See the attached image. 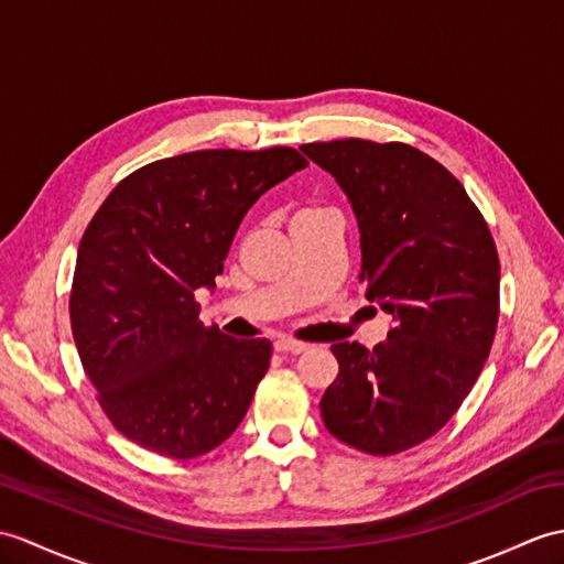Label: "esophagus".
<instances>
[{
	"instance_id": "34e87169",
	"label": "esophagus",
	"mask_w": 564,
	"mask_h": 564,
	"mask_svg": "<svg viewBox=\"0 0 564 564\" xmlns=\"http://www.w3.org/2000/svg\"><path fill=\"white\" fill-rule=\"evenodd\" d=\"M273 348L279 352H293V356H300V352L307 350V344L291 341V338H279V341H273Z\"/></svg>"
}]
</instances>
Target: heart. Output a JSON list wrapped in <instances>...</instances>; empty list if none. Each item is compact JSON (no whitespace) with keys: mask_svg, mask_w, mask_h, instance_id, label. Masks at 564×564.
Masks as SVG:
<instances>
[{"mask_svg":"<svg viewBox=\"0 0 564 564\" xmlns=\"http://www.w3.org/2000/svg\"><path fill=\"white\" fill-rule=\"evenodd\" d=\"M314 214H319V208H303V212L295 214V220L297 218H305V216H314Z\"/></svg>","mask_w":564,"mask_h":564,"instance_id":"heart-1","label":"heart"}]
</instances>
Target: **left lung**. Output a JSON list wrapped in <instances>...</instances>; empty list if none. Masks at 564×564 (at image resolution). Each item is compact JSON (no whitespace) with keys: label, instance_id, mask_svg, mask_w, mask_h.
Returning a JSON list of instances; mask_svg holds the SVG:
<instances>
[{"label":"left lung","instance_id":"obj_1","mask_svg":"<svg viewBox=\"0 0 564 564\" xmlns=\"http://www.w3.org/2000/svg\"><path fill=\"white\" fill-rule=\"evenodd\" d=\"M360 230L365 297L391 314L387 341L334 344L319 401L348 447L389 456L435 435L468 397L500 317V259L486 218L447 167L409 143H305Z\"/></svg>","mask_w":564,"mask_h":564}]
</instances>
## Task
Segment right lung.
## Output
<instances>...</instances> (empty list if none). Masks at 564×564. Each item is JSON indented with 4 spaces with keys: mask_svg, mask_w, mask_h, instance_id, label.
I'll use <instances>...</instances> for the list:
<instances>
[{
    "mask_svg": "<svg viewBox=\"0 0 564 564\" xmlns=\"http://www.w3.org/2000/svg\"><path fill=\"white\" fill-rule=\"evenodd\" d=\"M295 149H208L124 177L78 245L72 334L98 401L124 437L170 459L226 442L269 370L267 338L204 326L235 232L261 194L303 170Z\"/></svg>",
    "mask_w": 564,
    "mask_h": 564,
    "instance_id": "1",
    "label": "right lung"
}]
</instances>
